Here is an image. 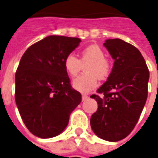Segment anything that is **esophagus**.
I'll use <instances>...</instances> for the list:
<instances>
[{
	"label": "esophagus",
	"mask_w": 158,
	"mask_h": 158,
	"mask_svg": "<svg viewBox=\"0 0 158 158\" xmlns=\"http://www.w3.org/2000/svg\"><path fill=\"white\" fill-rule=\"evenodd\" d=\"M88 99H89V97L87 96V95H85V94H83L82 96H81V99H82V101H86Z\"/></svg>",
	"instance_id": "34e87169"
}]
</instances>
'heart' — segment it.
Instances as JSON below:
<instances>
[{"label": "heart", "instance_id": "1", "mask_svg": "<svg viewBox=\"0 0 158 158\" xmlns=\"http://www.w3.org/2000/svg\"><path fill=\"white\" fill-rule=\"evenodd\" d=\"M64 69L70 77L77 76L85 67V74L78 77L73 81L76 90L87 94L98 86V78L103 80L111 73V64L104 57V52L96 45H88L81 50L80 59L73 55H67L64 62Z\"/></svg>", "mask_w": 158, "mask_h": 158}]
</instances>
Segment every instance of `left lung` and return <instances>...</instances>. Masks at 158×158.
Listing matches in <instances>:
<instances>
[{"instance_id": "8db88e82", "label": "left lung", "mask_w": 158, "mask_h": 158, "mask_svg": "<svg viewBox=\"0 0 158 158\" xmlns=\"http://www.w3.org/2000/svg\"><path fill=\"white\" fill-rule=\"evenodd\" d=\"M103 45L114 59L108 80L90 98L98 109L90 118L94 133L104 140L126 138L135 127L148 97L149 71L139 50L121 39L106 40Z\"/></svg>"}]
</instances>
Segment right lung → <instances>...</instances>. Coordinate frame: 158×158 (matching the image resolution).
<instances>
[{"instance_id":"1","label":"right lung","mask_w":158,"mask_h":158,"mask_svg":"<svg viewBox=\"0 0 158 158\" xmlns=\"http://www.w3.org/2000/svg\"><path fill=\"white\" fill-rule=\"evenodd\" d=\"M80 42L77 37L46 36L31 45L20 59L15 73V102L25 126L39 138L62 133L81 102L64 65Z\"/></svg>"}]
</instances>
